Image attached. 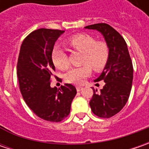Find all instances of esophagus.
I'll list each match as a JSON object with an SVG mask.
<instances>
[{"mask_svg":"<svg viewBox=\"0 0 149 149\" xmlns=\"http://www.w3.org/2000/svg\"><path fill=\"white\" fill-rule=\"evenodd\" d=\"M76 89H77L78 92H79V91H81V90L83 89V87H79V86H78V87H76Z\"/></svg>","mask_w":149,"mask_h":149,"instance_id":"1","label":"esophagus"}]
</instances>
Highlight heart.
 Segmentation results:
<instances>
[{"label":"heart","mask_w":149,"mask_h":149,"mask_svg":"<svg viewBox=\"0 0 149 149\" xmlns=\"http://www.w3.org/2000/svg\"><path fill=\"white\" fill-rule=\"evenodd\" d=\"M69 45L79 52L83 53L82 64L84 65L73 68L65 74V80L68 83L81 84L91 73V67L99 71L104 68L109 57V49L105 42L98 41L89 35H76L69 40ZM52 61L56 68L65 70L69 68L70 63L66 52L60 47H54L52 50Z\"/></svg>","instance_id":"obj_1"}]
</instances>
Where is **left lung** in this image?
I'll use <instances>...</instances> for the list:
<instances>
[{
  "instance_id": "left-lung-1",
  "label": "left lung",
  "mask_w": 149,
  "mask_h": 149,
  "mask_svg": "<svg viewBox=\"0 0 149 149\" xmlns=\"http://www.w3.org/2000/svg\"><path fill=\"white\" fill-rule=\"evenodd\" d=\"M84 28L100 32L109 49V60L95 80H104L105 84L100 93L94 89L89 105L95 115L110 118L120 111L129 100L134 74L132 60L124 39L112 26L99 23Z\"/></svg>"
}]
</instances>
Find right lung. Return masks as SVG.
Wrapping results in <instances>:
<instances>
[{
	"label": "right lung",
	"mask_w": 149,
	"mask_h": 149,
	"mask_svg": "<svg viewBox=\"0 0 149 149\" xmlns=\"http://www.w3.org/2000/svg\"><path fill=\"white\" fill-rule=\"evenodd\" d=\"M64 32L45 28L31 32L21 44L17 62L23 99L38 117L49 122H60L69 115L77 93L70 84L59 89L50 87V77L55 70L51 54L55 41Z\"/></svg>",
	"instance_id": "right-lung-1"
}]
</instances>
